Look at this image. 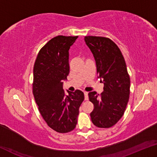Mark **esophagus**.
I'll return each mask as SVG.
<instances>
[{"label": "esophagus", "instance_id": "obj_1", "mask_svg": "<svg viewBox=\"0 0 157 157\" xmlns=\"http://www.w3.org/2000/svg\"><path fill=\"white\" fill-rule=\"evenodd\" d=\"M84 100H89V97H88V92L84 91Z\"/></svg>", "mask_w": 157, "mask_h": 157}]
</instances>
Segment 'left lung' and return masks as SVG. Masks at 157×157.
Returning <instances> with one entry per match:
<instances>
[{"label": "left lung", "mask_w": 157, "mask_h": 157, "mask_svg": "<svg viewBox=\"0 0 157 157\" xmlns=\"http://www.w3.org/2000/svg\"><path fill=\"white\" fill-rule=\"evenodd\" d=\"M85 42L94 55L98 78L102 79L104 91L89 93L94 108L90 114L92 123L100 128H109L123 116L130 94V78L124 57L109 38L86 36Z\"/></svg>", "instance_id": "obj_1"}]
</instances>
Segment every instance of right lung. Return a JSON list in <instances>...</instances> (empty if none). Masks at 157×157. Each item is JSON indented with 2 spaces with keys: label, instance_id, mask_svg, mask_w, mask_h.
<instances>
[{
  "label": "right lung",
  "instance_id": "right-lung-1",
  "mask_svg": "<svg viewBox=\"0 0 157 157\" xmlns=\"http://www.w3.org/2000/svg\"><path fill=\"white\" fill-rule=\"evenodd\" d=\"M78 36L54 37L41 48L33 69V92L44 120L59 133L75 128L84 93L76 90L65 95L63 81L69 73L68 50Z\"/></svg>",
  "mask_w": 157,
  "mask_h": 157
}]
</instances>
